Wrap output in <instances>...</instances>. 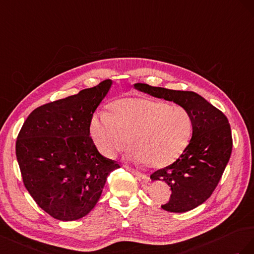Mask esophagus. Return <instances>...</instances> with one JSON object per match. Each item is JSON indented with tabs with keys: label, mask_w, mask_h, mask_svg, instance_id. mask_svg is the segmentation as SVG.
I'll list each match as a JSON object with an SVG mask.
<instances>
[{
	"label": "esophagus",
	"mask_w": 254,
	"mask_h": 254,
	"mask_svg": "<svg viewBox=\"0 0 254 254\" xmlns=\"http://www.w3.org/2000/svg\"><path fill=\"white\" fill-rule=\"evenodd\" d=\"M126 168H127V170L131 171V172L133 173V175H135L136 177L140 178L141 180H148V176L146 175V173H142V172H140V171H138V170H135V169H133V168H131V167H128V166H126Z\"/></svg>",
	"instance_id": "obj_1"
}]
</instances>
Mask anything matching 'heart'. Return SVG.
I'll use <instances>...</instances> for the list:
<instances>
[{
	"instance_id": "obj_1",
	"label": "heart",
	"mask_w": 254,
	"mask_h": 254,
	"mask_svg": "<svg viewBox=\"0 0 254 254\" xmlns=\"http://www.w3.org/2000/svg\"><path fill=\"white\" fill-rule=\"evenodd\" d=\"M191 127V117L183 106L150 98H125L114 102L107 114L93 116L89 129L103 156L115 157L128 140V158L163 168L182 154Z\"/></svg>"
}]
</instances>
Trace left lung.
<instances>
[{"mask_svg":"<svg viewBox=\"0 0 254 254\" xmlns=\"http://www.w3.org/2000/svg\"><path fill=\"white\" fill-rule=\"evenodd\" d=\"M136 89L155 98L172 101L190 113L192 136L177 161L151 175L171 188L165 211L184 213L205 202L226 169L232 152V134L228 118L219 110L192 91H181L134 84Z\"/></svg>","mask_w":254,"mask_h":254,"instance_id":"1","label":"left lung"}]
</instances>
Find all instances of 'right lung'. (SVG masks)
I'll return each mask as SVG.
<instances>
[{
  "instance_id": "obj_1",
  "label": "right lung",
  "mask_w": 254,
  "mask_h": 254,
  "mask_svg": "<svg viewBox=\"0 0 254 254\" xmlns=\"http://www.w3.org/2000/svg\"><path fill=\"white\" fill-rule=\"evenodd\" d=\"M113 82L34 110L23 123L16 155L24 186L55 219L82 218L99 201L106 179L120 166L99 153L90 122Z\"/></svg>"
}]
</instances>
